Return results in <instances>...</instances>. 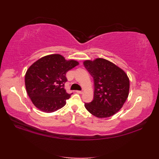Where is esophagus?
<instances>
[{
    "mask_svg": "<svg viewBox=\"0 0 159 159\" xmlns=\"http://www.w3.org/2000/svg\"><path fill=\"white\" fill-rule=\"evenodd\" d=\"M76 92H77L78 93H80V94L83 93V91H76Z\"/></svg>",
    "mask_w": 159,
    "mask_h": 159,
    "instance_id": "1",
    "label": "esophagus"
}]
</instances>
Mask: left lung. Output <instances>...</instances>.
I'll use <instances>...</instances> for the list:
<instances>
[{
  "instance_id": "obj_1",
  "label": "left lung",
  "mask_w": 159,
  "mask_h": 159,
  "mask_svg": "<svg viewBox=\"0 0 159 159\" xmlns=\"http://www.w3.org/2000/svg\"><path fill=\"white\" fill-rule=\"evenodd\" d=\"M83 64L94 81L93 100L85 103L86 109L99 118L113 116L121 109L129 94L127 74L116 64L102 58L85 60Z\"/></svg>"
}]
</instances>
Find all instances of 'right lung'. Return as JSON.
<instances>
[{
	"label": "right lung",
	"mask_w": 159,
	"mask_h": 159,
	"mask_svg": "<svg viewBox=\"0 0 159 159\" xmlns=\"http://www.w3.org/2000/svg\"><path fill=\"white\" fill-rule=\"evenodd\" d=\"M79 64L59 54L44 56L33 63L25 74L26 92L33 104L45 113L55 112L65 106L71 96L64 88L66 74Z\"/></svg>",
	"instance_id": "right-lung-1"
}]
</instances>
